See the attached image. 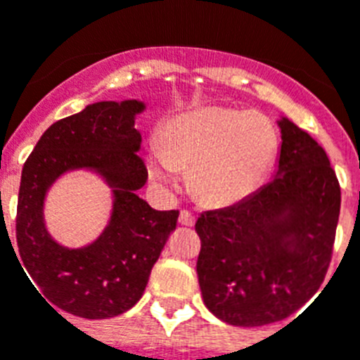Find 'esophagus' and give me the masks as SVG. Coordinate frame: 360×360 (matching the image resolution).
<instances>
[{
    "mask_svg": "<svg viewBox=\"0 0 360 360\" xmlns=\"http://www.w3.org/2000/svg\"><path fill=\"white\" fill-rule=\"evenodd\" d=\"M178 221H180V224H184V226H193V224H195V215H193L189 210H182Z\"/></svg>",
    "mask_w": 360,
    "mask_h": 360,
    "instance_id": "1",
    "label": "esophagus"
}]
</instances>
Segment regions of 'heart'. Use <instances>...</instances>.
<instances>
[{
    "instance_id": "1",
    "label": "heart",
    "mask_w": 360,
    "mask_h": 360,
    "mask_svg": "<svg viewBox=\"0 0 360 360\" xmlns=\"http://www.w3.org/2000/svg\"><path fill=\"white\" fill-rule=\"evenodd\" d=\"M278 154L274 124L259 112L202 106L169 120L148 156L156 182L171 186L189 169V189L206 206H233L254 195Z\"/></svg>"
}]
</instances>
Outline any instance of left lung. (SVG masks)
I'll return each mask as SVG.
<instances>
[{
	"label": "left lung",
	"instance_id": "1",
	"mask_svg": "<svg viewBox=\"0 0 360 360\" xmlns=\"http://www.w3.org/2000/svg\"><path fill=\"white\" fill-rule=\"evenodd\" d=\"M278 173L233 206L204 212L198 283L217 319L257 328L296 313L328 274L340 213V186L326 150L280 121Z\"/></svg>",
	"mask_w": 360,
	"mask_h": 360
}]
</instances>
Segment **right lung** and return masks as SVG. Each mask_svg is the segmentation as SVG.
<instances>
[{
  "instance_id": "add662e5",
  "label": "right lung",
  "mask_w": 360,
  "mask_h": 360,
  "mask_svg": "<svg viewBox=\"0 0 360 360\" xmlns=\"http://www.w3.org/2000/svg\"><path fill=\"white\" fill-rule=\"evenodd\" d=\"M143 108L139 101L86 106L53 123L23 165L16 210L18 263L22 261L41 296L64 313L99 320L129 311L141 298L150 270L176 228L178 210L156 212L136 195L147 182V167L138 154L141 134L134 129V117ZM82 167L95 168L115 187V212L94 245L70 251L49 237L41 206L56 177Z\"/></svg>"
}]
</instances>
